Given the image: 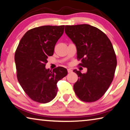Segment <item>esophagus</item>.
<instances>
[{
	"mask_svg": "<svg viewBox=\"0 0 130 130\" xmlns=\"http://www.w3.org/2000/svg\"><path fill=\"white\" fill-rule=\"evenodd\" d=\"M67 71L68 73H71V72H72V71L71 70V69H67Z\"/></svg>",
	"mask_w": 130,
	"mask_h": 130,
	"instance_id": "34e87169",
	"label": "esophagus"
}]
</instances>
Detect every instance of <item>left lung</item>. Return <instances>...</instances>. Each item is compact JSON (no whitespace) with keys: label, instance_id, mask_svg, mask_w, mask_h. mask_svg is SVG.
Instances as JSON below:
<instances>
[{"label":"left lung","instance_id":"8db88e82","mask_svg":"<svg viewBox=\"0 0 130 130\" xmlns=\"http://www.w3.org/2000/svg\"><path fill=\"white\" fill-rule=\"evenodd\" d=\"M65 32L76 45L79 65L88 69L85 73L73 71L79 77L73 85L75 94L83 102H95L115 76L117 59L113 45L103 32L89 24L65 26Z\"/></svg>","mask_w":130,"mask_h":130}]
</instances>
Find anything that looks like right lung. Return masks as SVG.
Listing matches in <instances>:
<instances>
[{
	"label": "right lung",
	"mask_w": 130,
	"mask_h": 130,
	"mask_svg": "<svg viewBox=\"0 0 130 130\" xmlns=\"http://www.w3.org/2000/svg\"><path fill=\"white\" fill-rule=\"evenodd\" d=\"M65 26H44L31 29L21 39L14 55L19 84L31 99L46 103L57 95V84L68 71L57 67L53 71L45 68L48 56L54 54L55 45Z\"/></svg>",
	"instance_id": "right-lung-1"
}]
</instances>
